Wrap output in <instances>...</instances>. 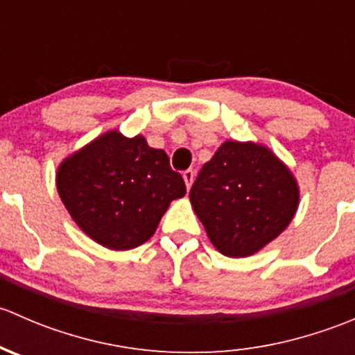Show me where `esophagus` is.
Masks as SVG:
<instances>
[{"instance_id": "34e87169", "label": "esophagus", "mask_w": 355, "mask_h": 355, "mask_svg": "<svg viewBox=\"0 0 355 355\" xmlns=\"http://www.w3.org/2000/svg\"><path fill=\"white\" fill-rule=\"evenodd\" d=\"M194 177H196V173L192 170L184 171V180H185V185H187V189H191L192 182H194Z\"/></svg>"}]
</instances>
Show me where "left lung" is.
<instances>
[{
  "label": "left lung",
  "mask_w": 355,
  "mask_h": 355,
  "mask_svg": "<svg viewBox=\"0 0 355 355\" xmlns=\"http://www.w3.org/2000/svg\"><path fill=\"white\" fill-rule=\"evenodd\" d=\"M189 198L213 245L228 257H245L288 227L299 187L268 148L227 141L200 168Z\"/></svg>",
  "instance_id": "obj_1"
}]
</instances>
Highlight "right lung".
<instances>
[{"mask_svg":"<svg viewBox=\"0 0 355 355\" xmlns=\"http://www.w3.org/2000/svg\"><path fill=\"white\" fill-rule=\"evenodd\" d=\"M56 187L80 230L114 250L149 241L171 200L185 196L184 178L171 170L163 149L149 148L142 135L128 139L116 130L68 156Z\"/></svg>","mask_w":355,"mask_h":355,"instance_id":"right-lung-1","label":"right lung"}]
</instances>
